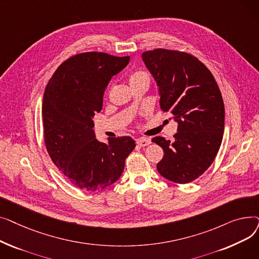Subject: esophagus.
<instances>
[{
	"instance_id": "1",
	"label": "esophagus",
	"mask_w": 259,
	"mask_h": 259,
	"mask_svg": "<svg viewBox=\"0 0 259 259\" xmlns=\"http://www.w3.org/2000/svg\"><path fill=\"white\" fill-rule=\"evenodd\" d=\"M137 144L141 147H146V146H149L151 144V141L150 139H145V138H141V139H138L137 140Z\"/></svg>"
}]
</instances>
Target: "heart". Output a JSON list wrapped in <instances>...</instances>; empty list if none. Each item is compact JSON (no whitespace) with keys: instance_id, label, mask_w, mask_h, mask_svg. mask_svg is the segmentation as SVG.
Wrapping results in <instances>:
<instances>
[{"instance_id":"heart-1","label":"heart","mask_w":259,"mask_h":259,"mask_svg":"<svg viewBox=\"0 0 259 259\" xmlns=\"http://www.w3.org/2000/svg\"><path fill=\"white\" fill-rule=\"evenodd\" d=\"M141 81H146V83H148V81H149V76L144 71H141V70L135 71L129 77V84L130 85L141 83Z\"/></svg>"}]
</instances>
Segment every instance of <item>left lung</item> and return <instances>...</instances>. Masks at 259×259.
Masks as SVG:
<instances>
[{
	"label": "left lung",
	"instance_id": "obj_1",
	"mask_svg": "<svg viewBox=\"0 0 259 259\" xmlns=\"http://www.w3.org/2000/svg\"><path fill=\"white\" fill-rule=\"evenodd\" d=\"M142 59L157 84L161 110L178 122L174 142L152 139L164 150L157 171L173 183L188 184L211 166L220 150L225 130L221 90L208 68L189 53L159 48L144 52Z\"/></svg>",
	"mask_w": 259,
	"mask_h": 259
}]
</instances>
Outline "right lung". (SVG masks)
Wrapping results in <instances>:
<instances>
[{"label":"right lung","mask_w":259,"mask_h":259,"mask_svg":"<svg viewBox=\"0 0 259 259\" xmlns=\"http://www.w3.org/2000/svg\"><path fill=\"white\" fill-rule=\"evenodd\" d=\"M129 57L85 52L59 66L46 86L42 115L48 154L75 187L98 191L114 184L135 148L130 137L95 139L93 116L102 110L111 77L128 65Z\"/></svg>","instance_id":"1"}]
</instances>
